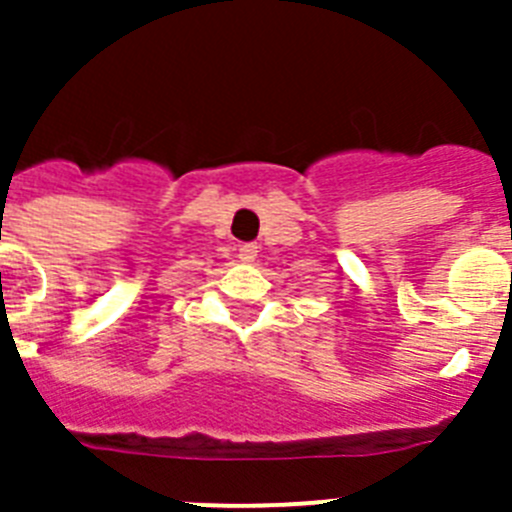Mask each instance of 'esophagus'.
Wrapping results in <instances>:
<instances>
[{"label":"esophagus","instance_id":"34e87169","mask_svg":"<svg viewBox=\"0 0 512 512\" xmlns=\"http://www.w3.org/2000/svg\"><path fill=\"white\" fill-rule=\"evenodd\" d=\"M256 256H259V246H253V243H243V246L238 248V259H241L243 264H251Z\"/></svg>","mask_w":512,"mask_h":512}]
</instances>
